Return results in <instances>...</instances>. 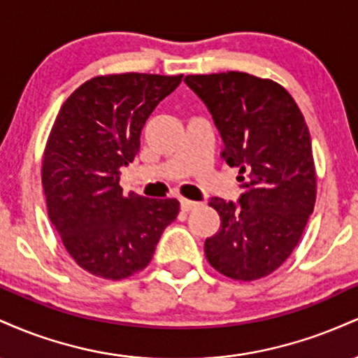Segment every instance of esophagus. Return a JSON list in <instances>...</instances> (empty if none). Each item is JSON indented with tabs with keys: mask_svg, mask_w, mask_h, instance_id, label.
I'll return each instance as SVG.
<instances>
[{
	"mask_svg": "<svg viewBox=\"0 0 358 358\" xmlns=\"http://www.w3.org/2000/svg\"><path fill=\"white\" fill-rule=\"evenodd\" d=\"M180 203H182L183 212H190V210H193V208L199 207V202H193V200H187V199L180 200Z\"/></svg>",
	"mask_w": 358,
	"mask_h": 358,
	"instance_id": "esophagus-1",
	"label": "esophagus"
}]
</instances>
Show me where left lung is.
<instances>
[{"instance_id":"obj_1","label":"left lung","mask_w":358,"mask_h":358,"mask_svg":"<svg viewBox=\"0 0 358 358\" xmlns=\"http://www.w3.org/2000/svg\"><path fill=\"white\" fill-rule=\"evenodd\" d=\"M210 110L220 156L239 168V203L212 199L220 229L205 241L213 269L236 281L274 273L296 248L315 208L316 173L306 121L278 82L245 72L187 76Z\"/></svg>"}]
</instances>
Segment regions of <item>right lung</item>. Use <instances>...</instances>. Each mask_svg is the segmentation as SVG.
I'll use <instances>...</instances> for the list:
<instances>
[{"instance_id":"right-lung-1","label":"right lung","mask_w":358,"mask_h":358,"mask_svg":"<svg viewBox=\"0 0 358 358\" xmlns=\"http://www.w3.org/2000/svg\"><path fill=\"white\" fill-rule=\"evenodd\" d=\"M182 77L97 76L57 114L42 158L48 219L71 257L94 276L119 281L145 269L178 215L175 199L124 195L119 175L138 155L146 119Z\"/></svg>"}]
</instances>
